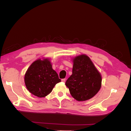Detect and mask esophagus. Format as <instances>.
<instances>
[{
	"label": "esophagus",
	"instance_id": "1",
	"mask_svg": "<svg viewBox=\"0 0 131 131\" xmlns=\"http://www.w3.org/2000/svg\"><path fill=\"white\" fill-rule=\"evenodd\" d=\"M61 80H62V82H65L66 80V79H62Z\"/></svg>",
	"mask_w": 131,
	"mask_h": 131
}]
</instances>
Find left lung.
<instances>
[{
    "label": "left lung",
    "instance_id": "obj_1",
    "mask_svg": "<svg viewBox=\"0 0 131 131\" xmlns=\"http://www.w3.org/2000/svg\"><path fill=\"white\" fill-rule=\"evenodd\" d=\"M73 62L72 75L66 82V85L77 101L90 100L101 88V75L86 54L76 56Z\"/></svg>",
    "mask_w": 131,
    "mask_h": 131
}]
</instances>
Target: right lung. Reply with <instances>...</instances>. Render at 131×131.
Returning a JSON list of instances; mask_svg holds the SVG:
<instances>
[{"label": "right lung", "instance_id": "obj_1", "mask_svg": "<svg viewBox=\"0 0 131 131\" xmlns=\"http://www.w3.org/2000/svg\"><path fill=\"white\" fill-rule=\"evenodd\" d=\"M61 81L48 58L34 61L25 75V82L28 90L40 98L50 93L56 84Z\"/></svg>", "mask_w": 131, "mask_h": 131}]
</instances>
